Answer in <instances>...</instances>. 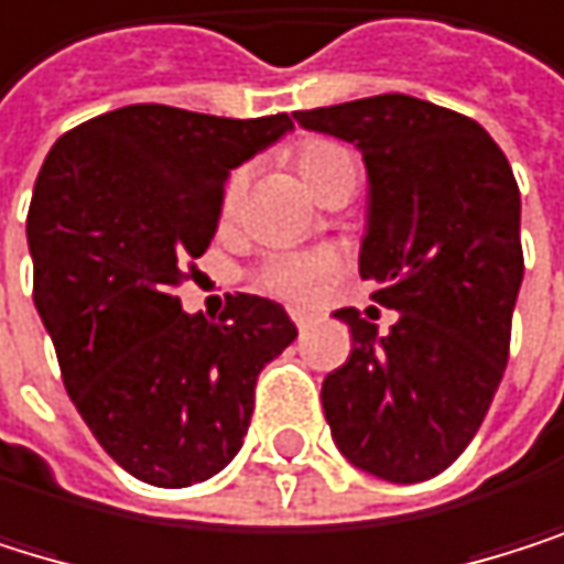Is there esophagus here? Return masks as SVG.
Masks as SVG:
<instances>
[{
  "mask_svg": "<svg viewBox=\"0 0 564 564\" xmlns=\"http://www.w3.org/2000/svg\"><path fill=\"white\" fill-rule=\"evenodd\" d=\"M292 323H295V329H299V333H305V326H308V316H305V313H292Z\"/></svg>",
  "mask_w": 564,
  "mask_h": 564,
  "instance_id": "obj_1",
  "label": "esophagus"
}]
</instances>
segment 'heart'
I'll return each instance as SVG.
<instances>
[{"label": "heart", "instance_id": "heart-1", "mask_svg": "<svg viewBox=\"0 0 564 564\" xmlns=\"http://www.w3.org/2000/svg\"><path fill=\"white\" fill-rule=\"evenodd\" d=\"M352 161L346 148H339L336 140L326 137H313L302 140L295 151V167L305 177V184L316 191V184L339 164ZM245 191V174L235 171L225 184V212H235ZM336 272V259L333 256H305V251H279V256H269L259 272H256V285L269 295H279L285 302L305 305L319 295V289L326 285V279Z\"/></svg>", "mask_w": 564, "mask_h": 564}]
</instances>
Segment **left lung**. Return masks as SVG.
I'll use <instances>...</instances> for the list:
<instances>
[{"mask_svg": "<svg viewBox=\"0 0 564 564\" xmlns=\"http://www.w3.org/2000/svg\"><path fill=\"white\" fill-rule=\"evenodd\" d=\"M292 117L362 151L359 275L400 313L387 336L336 313L352 349L323 380L333 441L383 481H427L464 454L505 377L524 275L518 181L481 123L406 94Z\"/></svg>", "mask_w": 564, "mask_h": 564, "instance_id": "1", "label": "left lung"}]
</instances>
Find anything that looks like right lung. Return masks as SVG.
<instances>
[{
  "mask_svg": "<svg viewBox=\"0 0 564 564\" xmlns=\"http://www.w3.org/2000/svg\"><path fill=\"white\" fill-rule=\"evenodd\" d=\"M292 130L289 113L212 117L133 104L63 133L33 187V302L63 387L100 447L137 481L187 488L238 451L256 383L292 339L285 308L228 295L215 319L181 313L231 167Z\"/></svg>",
  "mask_w": 564,
  "mask_h": 564,
  "instance_id": "1",
  "label": "right lung"
}]
</instances>
